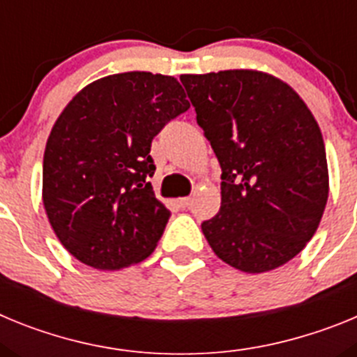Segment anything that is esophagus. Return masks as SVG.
Segmentation results:
<instances>
[{"mask_svg":"<svg viewBox=\"0 0 357 357\" xmlns=\"http://www.w3.org/2000/svg\"><path fill=\"white\" fill-rule=\"evenodd\" d=\"M191 204H193V198L191 197H184L178 200V206H181L182 209H188V207H191Z\"/></svg>","mask_w":357,"mask_h":357,"instance_id":"34e87169","label":"esophagus"}]
</instances>
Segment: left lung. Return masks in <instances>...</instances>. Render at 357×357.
Segmentation results:
<instances>
[{
  "mask_svg": "<svg viewBox=\"0 0 357 357\" xmlns=\"http://www.w3.org/2000/svg\"><path fill=\"white\" fill-rule=\"evenodd\" d=\"M181 82L222 168V207L202 232L236 270L282 266L313 238L329 197L317 119L266 73L229 69Z\"/></svg>",
  "mask_w": 357,
  "mask_h": 357,
  "instance_id": "8db88e82",
  "label": "left lung"
}]
</instances>
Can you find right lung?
<instances>
[{"label": "right lung", "instance_id": "right-lung-1", "mask_svg": "<svg viewBox=\"0 0 357 357\" xmlns=\"http://www.w3.org/2000/svg\"><path fill=\"white\" fill-rule=\"evenodd\" d=\"M189 109L173 77L130 71L80 91L55 121L43 162V202L66 250L96 270L146 259L169 213L148 182L151 141Z\"/></svg>", "mask_w": 357, "mask_h": 357}]
</instances>
